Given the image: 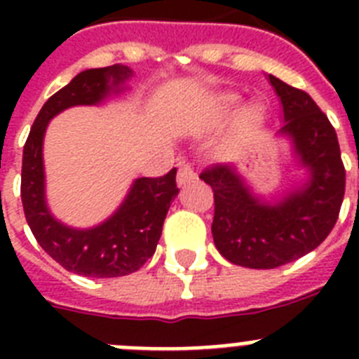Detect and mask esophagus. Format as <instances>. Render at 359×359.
<instances>
[{"instance_id": "1", "label": "esophagus", "mask_w": 359, "mask_h": 359, "mask_svg": "<svg viewBox=\"0 0 359 359\" xmlns=\"http://www.w3.org/2000/svg\"><path fill=\"white\" fill-rule=\"evenodd\" d=\"M198 180V172L194 170L192 165H182L180 170H177V185L183 187L190 182H196Z\"/></svg>"}]
</instances>
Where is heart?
I'll return each mask as SVG.
<instances>
[{
  "mask_svg": "<svg viewBox=\"0 0 359 359\" xmlns=\"http://www.w3.org/2000/svg\"><path fill=\"white\" fill-rule=\"evenodd\" d=\"M237 106H239V97H236V95H224V97L221 98V102H219V113L223 116H228L237 109ZM253 120H257V111L250 109L244 113L243 122L241 123H243V128H246V126L252 123Z\"/></svg>",
  "mask_w": 359,
  "mask_h": 359,
  "instance_id": "1",
  "label": "heart"
}]
</instances>
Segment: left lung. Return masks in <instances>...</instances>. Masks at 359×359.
I'll return each instance as SVG.
<instances>
[{
	"mask_svg": "<svg viewBox=\"0 0 359 359\" xmlns=\"http://www.w3.org/2000/svg\"><path fill=\"white\" fill-rule=\"evenodd\" d=\"M268 81L282 104L277 135L291 142L306 180L268 201L253 192L237 165H214L199 176L214 190L215 248L231 264L253 269L278 268L313 252L331 233L345 194L340 145L327 116L306 91L273 75Z\"/></svg>",
	"mask_w": 359,
	"mask_h": 359,
	"instance_id": "obj_1",
	"label": "left lung"
}]
</instances>
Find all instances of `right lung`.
<instances>
[{"mask_svg":"<svg viewBox=\"0 0 359 359\" xmlns=\"http://www.w3.org/2000/svg\"><path fill=\"white\" fill-rule=\"evenodd\" d=\"M133 75L123 65L79 73L41 107L23 149L21 201L28 226L53 261L84 277H123L140 269L156 252L165 215L180 192L176 169L161 177H138L120 207L91 228L68 226L48 208L43 140L50 120L68 107L98 106L111 95L122 93Z\"/></svg>","mask_w":359,"mask_h":359,"instance_id":"right-lung-1","label":"right lung"}]
</instances>
